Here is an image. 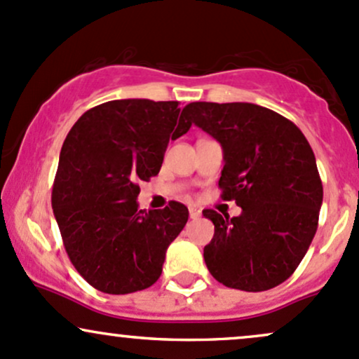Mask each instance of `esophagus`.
<instances>
[{
	"label": "esophagus",
	"mask_w": 359,
	"mask_h": 359,
	"mask_svg": "<svg viewBox=\"0 0 359 359\" xmlns=\"http://www.w3.org/2000/svg\"><path fill=\"white\" fill-rule=\"evenodd\" d=\"M189 216H191L192 219H198L201 216V210H198V208H194V206H191V208H189Z\"/></svg>",
	"instance_id": "34e87169"
}]
</instances>
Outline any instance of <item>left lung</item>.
<instances>
[{
	"label": "left lung",
	"mask_w": 359,
	"mask_h": 359,
	"mask_svg": "<svg viewBox=\"0 0 359 359\" xmlns=\"http://www.w3.org/2000/svg\"><path fill=\"white\" fill-rule=\"evenodd\" d=\"M180 117L222 144V198L242 208L233 218L203 211L215 224L204 247L212 278L242 291L281 285L312 243L324 198L306 137L286 117L247 102H192Z\"/></svg>",
	"instance_id": "8db88e82"
}]
</instances>
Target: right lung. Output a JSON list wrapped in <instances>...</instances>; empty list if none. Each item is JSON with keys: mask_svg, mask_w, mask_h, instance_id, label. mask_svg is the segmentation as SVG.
<instances>
[{"mask_svg": "<svg viewBox=\"0 0 359 359\" xmlns=\"http://www.w3.org/2000/svg\"><path fill=\"white\" fill-rule=\"evenodd\" d=\"M179 102L110 100L86 110L62 143L53 210L74 269L109 294L147 290L189 211L170 201L137 210L140 182L158 175L168 141L186 135Z\"/></svg>", "mask_w": 359, "mask_h": 359, "instance_id": "add662e5", "label": "right lung"}]
</instances>
